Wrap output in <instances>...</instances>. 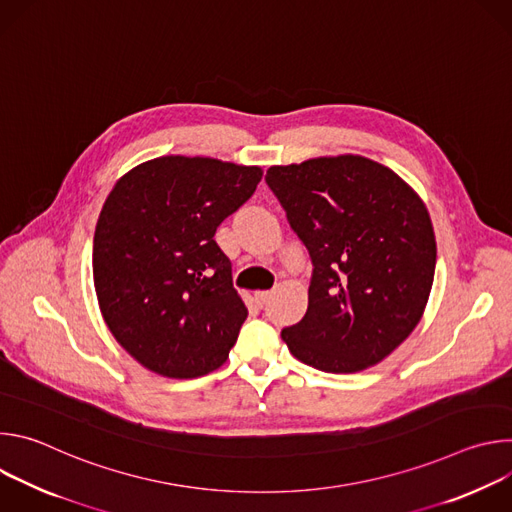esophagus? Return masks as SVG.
I'll return each mask as SVG.
<instances>
[{"mask_svg": "<svg viewBox=\"0 0 512 512\" xmlns=\"http://www.w3.org/2000/svg\"><path fill=\"white\" fill-rule=\"evenodd\" d=\"M269 298H271V291H255V302L259 306H265Z\"/></svg>", "mask_w": 512, "mask_h": 512, "instance_id": "1", "label": "esophagus"}]
</instances>
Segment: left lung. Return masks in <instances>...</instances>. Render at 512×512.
<instances>
[{"label":"left lung","mask_w":512,"mask_h":512,"mask_svg":"<svg viewBox=\"0 0 512 512\" xmlns=\"http://www.w3.org/2000/svg\"><path fill=\"white\" fill-rule=\"evenodd\" d=\"M265 182L312 259L308 312L281 330L298 360L356 373L419 324L435 237L423 200L393 170L360 156L271 166Z\"/></svg>","instance_id":"1"}]
</instances>
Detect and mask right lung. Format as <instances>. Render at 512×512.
<instances>
[{
    "label": "right lung",
    "mask_w": 512,
    "mask_h": 512,
    "mask_svg": "<svg viewBox=\"0 0 512 512\" xmlns=\"http://www.w3.org/2000/svg\"><path fill=\"white\" fill-rule=\"evenodd\" d=\"M261 176L257 166L166 156L133 168L107 196L93 239L95 291L111 334L145 369L196 379L227 360L247 308L214 233Z\"/></svg>",
    "instance_id": "right-lung-1"
}]
</instances>
